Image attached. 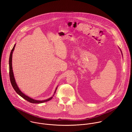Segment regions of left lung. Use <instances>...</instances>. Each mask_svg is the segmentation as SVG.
<instances>
[{"label": "left lung", "mask_w": 132, "mask_h": 132, "mask_svg": "<svg viewBox=\"0 0 132 132\" xmlns=\"http://www.w3.org/2000/svg\"><path fill=\"white\" fill-rule=\"evenodd\" d=\"M120 51H121V50H120ZM121 53H122V52H121Z\"/></svg>", "instance_id": "1"}]
</instances>
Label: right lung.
<instances>
[{
	"instance_id": "add662e5",
	"label": "right lung",
	"mask_w": 132,
	"mask_h": 132,
	"mask_svg": "<svg viewBox=\"0 0 132 132\" xmlns=\"http://www.w3.org/2000/svg\"><path fill=\"white\" fill-rule=\"evenodd\" d=\"M16 45H14V47L13 48L11 52V54H10V56L9 58V74H10V81H11V83L12 84V85L13 87V88L14 89V90L16 91V92L19 94V95H20L21 97H22L23 98H24L25 100H26V101H27L28 102L31 103H36V104H39V103H43L47 101H50V100H51L53 97V96H54V94L56 92L57 87L55 90L54 94L53 95V96L50 98H49L48 99H47L46 100H43V101H38L36 100H34L33 98H31L30 97H29V96H28L27 95H25L24 94H23L20 89H19L15 81V79L14 76V73H13V69H12V55H13V51L14 50L15 47Z\"/></svg>"
}]
</instances>
